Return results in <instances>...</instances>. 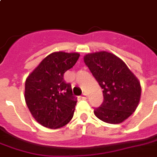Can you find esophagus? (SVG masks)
<instances>
[{"label":"esophagus","mask_w":157,"mask_h":157,"mask_svg":"<svg viewBox=\"0 0 157 157\" xmlns=\"http://www.w3.org/2000/svg\"><path fill=\"white\" fill-rule=\"evenodd\" d=\"M82 99H86V98H87V95H86V94H82Z\"/></svg>","instance_id":"1"}]
</instances>
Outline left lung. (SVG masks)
Masks as SVG:
<instances>
[{
  "label": "left lung",
  "mask_w": 157,
  "mask_h": 157,
  "mask_svg": "<svg viewBox=\"0 0 157 157\" xmlns=\"http://www.w3.org/2000/svg\"><path fill=\"white\" fill-rule=\"evenodd\" d=\"M83 59L103 89L104 102L94 109V115L107 123H121L139 105L140 81L127 64L111 52H92L86 54Z\"/></svg>",
  "instance_id": "8db88e82"
}]
</instances>
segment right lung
Returning <instances> with one entry per match:
<instances>
[{"mask_svg": "<svg viewBox=\"0 0 157 157\" xmlns=\"http://www.w3.org/2000/svg\"><path fill=\"white\" fill-rule=\"evenodd\" d=\"M79 57L78 52H52L25 81L26 105L32 117L45 128H62L73 117L77 101L63 74L75 65Z\"/></svg>", "mask_w": 157, "mask_h": 157, "instance_id": "add662e5", "label": "right lung"}]
</instances>
